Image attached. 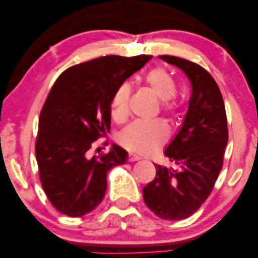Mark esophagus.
<instances>
[{"label":"esophagus","mask_w":258,"mask_h":258,"mask_svg":"<svg viewBox=\"0 0 258 258\" xmlns=\"http://www.w3.org/2000/svg\"><path fill=\"white\" fill-rule=\"evenodd\" d=\"M139 160H142V158L137 154H133V153H130L128 155V161L130 162H133V161H139Z\"/></svg>","instance_id":"esophagus-1"}]
</instances>
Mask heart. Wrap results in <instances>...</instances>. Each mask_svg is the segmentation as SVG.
I'll return each instance as SVG.
<instances>
[{"label": "heart", "mask_w": 258, "mask_h": 258, "mask_svg": "<svg viewBox=\"0 0 258 258\" xmlns=\"http://www.w3.org/2000/svg\"><path fill=\"white\" fill-rule=\"evenodd\" d=\"M146 82L150 90L162 102V109L172 112L176 96V82L170 74L164 69H153L146 75ZM131 87L127 82L121 84L115 91L111 99V112L115 119H123L128 112V100ZM168 137V127L164 121L137 120L128 125L121 132L119 142L126 149L141 154L153 153L166 142Z\"/></svg>", "instance_id": "obj_1"}]
</instances>
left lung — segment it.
<instances>
[{"mask_svg":"<svg viewBox=\"0 0 258 258\" xmlns=\"http://www.w3.org/2000/svg\"><path fill=\"white\" fill-rule=\"evenodd\" d=\"M190 81L191 96L178 132L165 149L177 170L155 165L156 177L143 188L146 205L162 220L188 218L205 203L223 165L228 142L224 102L217 84L200 65L159 55Z\"/></svg>","mask_w":258,"mask_h":258,"instance_id":"8db88e82","label":"left lung"}]
</instances>
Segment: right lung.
I'll use <instances>...</instances> for the list:
<instances>
[{"label":"right lung","instance_id":"1","mask_svg":"<svg viewBox=\"0 0 258 258\" xmlns=\"http://www.w3.org/2000/svg\"><path fill=\"white\" fill-rule=\"evenodd\" d=\"M152 55H108L69 68L53 85L38 120L36 160L48 200L59 212L82 217L102 203L106 174L123 165L128 153L112 144L108 154L91 148L110 130L111 99Z\"/></svg>","mask_w":258,"mask_h":258}]
</instances>
